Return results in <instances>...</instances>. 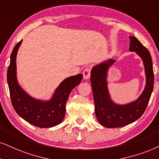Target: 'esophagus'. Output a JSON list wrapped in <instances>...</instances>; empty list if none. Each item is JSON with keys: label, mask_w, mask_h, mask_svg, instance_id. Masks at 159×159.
Here are the masks:
<instances>
[{"label": "esophagus", "mask_w": 159, "mask_h": 159, "mask_svg": "<svg viewBox=\"0 0 159 159\" xmlns=\"http://www.w3.org/2000/svg\"><path fill=\"white\" fill-rule=\"evenodd\" d=\"M91 75V69L89 67H86L83 71V76L84 79H89Z\"/></svg>", "instance_id": "obj_1"}]
</instances>
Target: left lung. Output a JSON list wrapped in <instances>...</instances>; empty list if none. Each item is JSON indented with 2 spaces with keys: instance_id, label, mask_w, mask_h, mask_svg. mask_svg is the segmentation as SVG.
<instances>
[{
  "instance_id": "obj_1",
  "label": "left lung",
  "mask_w": 159,
  "mask_h": 159,
  "mask_svg": "<svg viewBox=\"0 0 159 159\" xmlns=\"http://www.w3.org/2000/svg\"><path fill=\"white\" fill-rule=\"evenodd\" d=\"M129 38V51L136 52L143 60L146 86L141 96L134 103L125 106L116 105L110 99L106 83L107 70L115 60H108L92 68L90 81L95 106V114L100 123L106 128L123 127L138 120L145 111L153 89L154 73L151 56L148 50L136 37Z\"/></svg>"
}]
</instances>
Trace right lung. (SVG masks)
I'll list each match as a JSON object with an SVG mask.
<instances>
[{"label": "right lung", "mask_w": 159, "mask_h": 159, "mask_svg": "<svg viewBox=\"0 0 159 159\" xmlns=\"http://www.w3.org/2000/svg\"><path fill=\"white\" fill-rule=\"evenodd\" d=\"M22 40L15 46L7 70V81L14 109L25 121L39 128H51L61 123L65 115L66 102L70 92L81 83L83 75L78 74L61 82L49 101H40L27 94L17 83L16 56Z\"/></svg>", "instance_id": "1"}]
</instances>
